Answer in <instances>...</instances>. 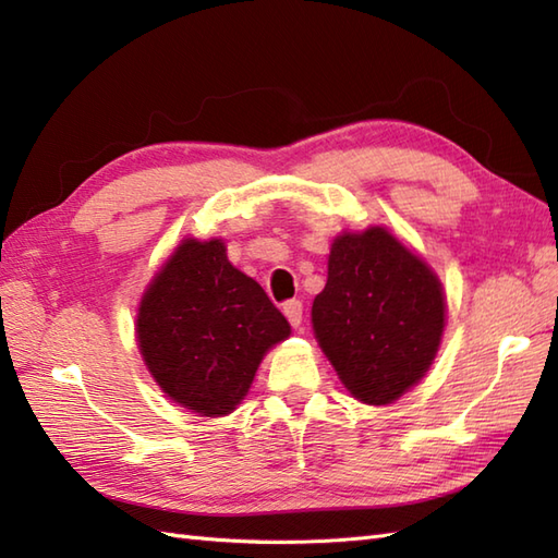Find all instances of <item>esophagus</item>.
<instances>
[{"label":"esophagus","mask_w":558,"mask_h":558,"mask_svg":"<svg viewBox=\"0 0 558 558\" xmlns=\"http://www.w3.org/2000/svg\"><path fill=\"white\" fill-rule=\"evenodd\" d=\"M302 302H298V300H290V302H286L282 304V314L288 316V322L292 324V328H300L302 326Z\"/></svg>","instance_id":"obj_1"}]
</instances>
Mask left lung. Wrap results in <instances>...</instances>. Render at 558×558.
Returning a JSON list of instances; mask_svg holds the SVG:
<instances>
[{
    "mask_svg": "<svg viewBox=\"0 0 558 558\" xmlns=\"http://www.w3.org/2000/svg\"><path fill=\"white\" fill-rule=\"evenodd\" d=\"M312 326L338 378L366 405H390L429 372L446 328L436 272L381 225L340 232Z\"/></svg>",
    "mask_w": 558,
    "mask_h": 558,
    "instance_id": "left-lung-1",
    "label": "left lung"
}]
</instances>
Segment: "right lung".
<instances>
[{
    "label": "right lung",
    "instance_id": "add662e5",
    "mask_svg": "<svg viewBox=\"0 0 558 558\" xmlns=\"http://www.w3.org/2000/svg\"><path fill=\"white\" fill-rule=\"evenodd\" d=\"M286 338L288 318L230 264L218 236L182 240L138 302L141 357L162 393L198 417L240 405L260 360Z\"/></svg>",
    "mask_w": 558,
    "mask_h": 558
}]
</instances>
